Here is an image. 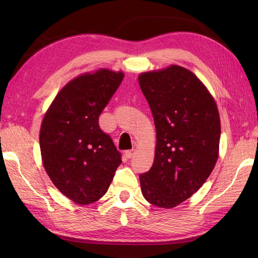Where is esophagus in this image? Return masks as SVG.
<instances>
[{
    "label": "esophagus",
    "instance_id": "esophagus-1",
    "mask_svg": "<svg viewBox=\"0 0 258 258\" xmlns=\"http://www.w3.org/2000/svg\"><path fill=\"white\" fill-rule=\"evenodd\" d=\"M135 154H136V149H132V150L126 151V153H125V156L127 157V158H132Z\"/></svg>",
    "mask_w": 258,
    "mask_h": 258
}]
</instances>
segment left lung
Wrapping results in <instances>:
<instances>
[{"label":"left lung","instance_id":"1","mask_svg":"<svg viewBox=\"0 0 258 258\" xmlns=\"http://www.w3.org/2000/svg\"><path fill=\"white\" fill-rule=\"evenodd\" d=\"M139 83L156 128L153 166L140 175L142 194L153 205L173 208L196 193L215 167L220 113L203 82L179 65L141 73Z\"/></svg>","mask_w":258,"mask_h":258}]
</instances>
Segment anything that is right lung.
Returning a JSON list of instances; mask_svg holds the SVG:
<instances>
[{"mask_svg":"<svg viewBox=\"0 0 258 258\" xmlns=\"http://www.w3.org/2000/svg\"><path fill=\"white\" fill-rule=\"evenodd\" d=\"M124 78L122 71L100 69L76 76L62 87L43 117L40 149L55 187L78 205L106 193L122 163L98 116Z\"/></svg>","mask_w":258,"mask_h":258,"instance_id":"obj_1","label":"right lung"}]
</instances>
